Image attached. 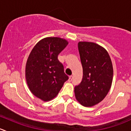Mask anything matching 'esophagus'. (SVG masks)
Listing matches in <instances>:
<instances>
[{
  "mask_svg": "<svg viewBox=\"0 0 131 131\" xmlns=\"http://www.w3.org/2000/svg\"><path fill=\"white\" fill-rule=\"evenodd\" d=\"M72 79H73V76H72V75H71V76L69 77V79H68V81L71 82L72 80Z\"/></svg>",
  "mask_w": 131,
  "mask_h": 131,
  "instance_id": "esophagus-1",
  "label": "esophagus"
}]
</instances>
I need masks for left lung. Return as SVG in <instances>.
<instances>
[{"instance_id":"left-lung-1","label":"left lung","mask_w":131,"mask_h":131,"mask_svg":"<svg viewBox=\"0 0 131 131\" xmlns=\"http://www.w3.org/2000/svg\"><path fill=\"white\" fill-rule=\"evenodd\" d=\"M78 48L83 77L75 87V97L84 106H92L105 98L112 86V60L106 50L94 42H79Z\"/></svg>"}]
</instances>
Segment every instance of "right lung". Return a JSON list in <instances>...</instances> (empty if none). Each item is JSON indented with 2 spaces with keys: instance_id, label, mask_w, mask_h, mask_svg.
<instances>
[{
  "instance_id": "1",
  "label": "right lung",
  "mask_w": 131,
  "mask_h": 131,
  "mask_svg": "<svg viewBox=\"0 0 131 131\" xmlns=\"http://www.w3.org/2000/svg\"><path fill=\"white\" fill-rule=\"evenodd\" d=\"M68 41L59 37L42 39L31 50L26 64L25 77L31 93L43 101L54 98L68 79L58 54Z\"/></svg>"
}]
</instances>
